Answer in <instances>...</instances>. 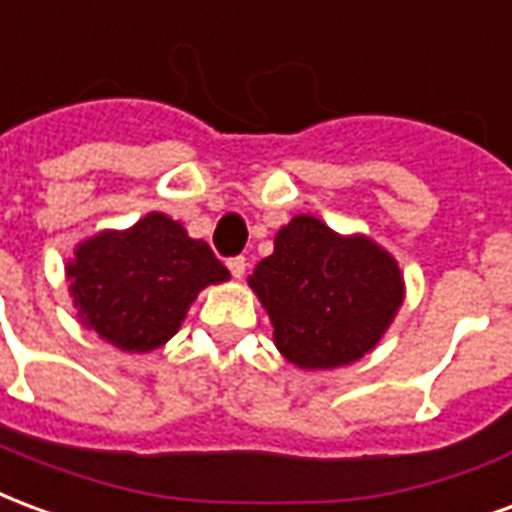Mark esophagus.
Masks as SVG:
<instances>
[{
	"instance_id": "1",
	"label": "esophagus",
	"mask_w": 512,
	"mask_h": 512,
	"mask_svg": "<svg viewBox=\"0 0 512 512\" xmlns=\"http://www.w3.org/2000/svg\"><path fill=\"white\" fill-rule=\"evenodd\" d=\"M227 268H230V274H233L235 279H241L246 274V257L244 255L230 257V260H227Z\"/></svg>"
}]
</instances>
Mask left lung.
<instances>
[{
	"mask_svg": "<svg viewBox=\"0 0 512 512\" xmlns=\"http://www.w3.org/2000/svg\"><path fill=\"white\" fill-rule=\"evenodd\" d=\"M249 285L274 323L288 362L307 370L351 365L373 348L403 301L400 268L367 238H343L296 216Z\"/></svg>",
	"mask_w": 512,
	"mask_h": 512,
	"instance_id": "8db88e82",
	"label": "left lung"
}]
</instances>
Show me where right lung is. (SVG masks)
Wrapping results in <instances>:
<instances>
[{"mask_svg": "<svg viewBox=\"0 0 512 512\" xmlns=\"http://www.w3.org/2000/svg\"><path fill=\"white\" fill-rule=\"evenodd\" d=\"M230 271L205 241L164 213H147L126 233H101L68 266L73 304L87 329L123 351H153L178 332L205 285Z\"/></svg>", "mask_w": 512, "mask_h": 512, "instance_id": "obj_1", "label": "right lung"}]
</instances>
